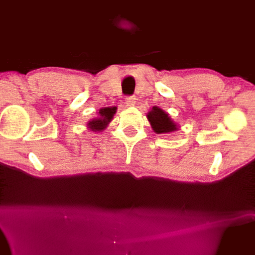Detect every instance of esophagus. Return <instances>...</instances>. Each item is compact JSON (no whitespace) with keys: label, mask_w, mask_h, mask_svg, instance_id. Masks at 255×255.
Returning a JSON list of instances; mask_svg holds the SVG:
<instances>
[{"label":"esophagus","mask_w":255,"mask_h":255,"mask_svg":"<svg viewBox=\"0 0 255 255\" xmlns=\"http://www.w3.org/2000/svg\"><path fill=\"white\" fill-rule=\"evenodd\" d=\"M125 104H126L128 107H132L136 104V99H134L133 96H128L126 97V100H125Z\"/></svg>","instance_id":"1"}]
</instances>
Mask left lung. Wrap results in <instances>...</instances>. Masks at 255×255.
Masks as SVG:
<instances>
[{
	"label": "left lung",
	"mask_w": 255,
	"mask_h": 255,
	"mask_svg": "<svg viewBox=\"0 0 255 255\" xmlns=\"http://www.w3.org/2000/svg\"><path fill=\"white\" fill-rule=\"evenodd\" d=\"M147 118L151 125V128L155 133H170L178 130V124L171 118L167 114L158 106H153L147 113Z\"/></svg>",
	"instance_id": "left-lung-1"
}]
</instances>
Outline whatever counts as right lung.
<instances>
[{
	"label": "right lung",
	"instance_id": "right-lung-1",
	"mask_svg": "<svg viewBox=\"0 0 255 255\" xmlns=\"http://www.w3.org/2000/svg\"><path fill=\"white\" fill-rule=\"evenodd\" d=\"M116 110L117 108L115 106L101 108L99 112V116L89 121L88 124H86V126H88V128L92 131L101 132L102 130L106 129L108 124L112 122V119L116 113Z\"/></svg>",
	"mask_w": 255,
	"mask_h": 255
}]
</instances>
